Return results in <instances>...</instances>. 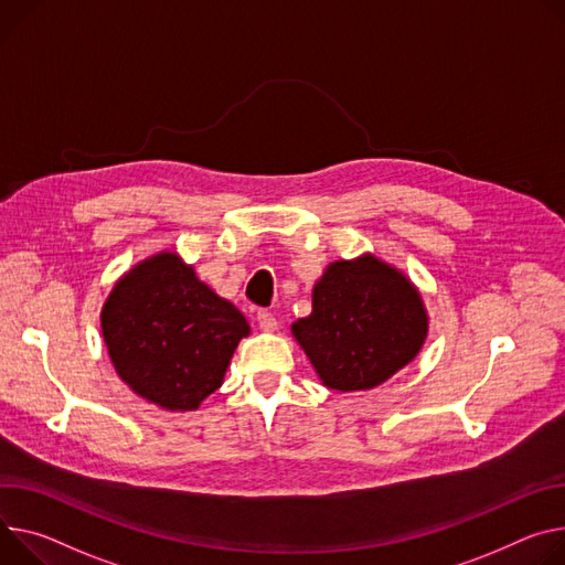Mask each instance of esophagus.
Returning <instances> with one entry per match:
<instances>
[{
  "label": "esophagus",
  "mask_w": 565,
  "mask_h": 565,
  "mask_svg": "<svg viewBox=\"0 0 565 565\" xmlns=\"http://www.w3.org/2000/svg\"><path fill=\"white\" fill-rule=\"evenodd\" d=\"M256 322H259L262 331H266V333L277 331V320H275V316L268 313V311H259V313H256Z\"/></svg>",
  "instance_id": "esophagus-1"
}]
</instances>
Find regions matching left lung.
<instances>
[{
    "instance_id": "obj_1",
    "label": "left lung",
    "mask_w": 565,
    "mask_h": 565,
    "mask_svg": "<svg viewBox=\"0 0 565 565\" xmlns=\"http://www.w3.org/2000/svg\"><path fill=\"white\" fill-rule=\"evenodd\" d=\"M311 297V316L290 331L331 390L383 385L415 361L428 338L419 288L372 252L329 264Z\"/></svg>"
}]
</instances>
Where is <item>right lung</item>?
Returning a JSON list of instances; mask_svg holds the SVG:
<instances>
[{
	"label": "right lung",
	"mask_w": 565,
	"mask_h": 565,
	"mask_svg": "<svg viewBox=\"0 0 565 565\" xmlns=\"http://www.w3.org/2000/svg\"><path fill=\"white\" fill-rule=\"evenodd\" d=\"M100 333L115 372L137 396L193 413L223 385L249 324L178 252L162 249L117 279L100 309Z\"/></svg>",
	"instance_id": "obj_1"
}]
</instances>
